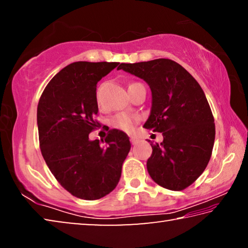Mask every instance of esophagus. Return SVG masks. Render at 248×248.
Masks as SVG:
<instances>
[{"label":"esophagus","instance_id":"34e87169","mask_svg":"<svg viewBox=\"0 0 248 248\" xmlns=\"http://www.w3.org/2000/svg\"><path fill=\"white\" fill-rule=\"evenodd\" d=\"M130 141H131V143L134 145V144H137L138 142H139V139H137V138H134V137H131V138H130Z\"/></svg>","mask_w":248,"mask_h":248}]
</instances>
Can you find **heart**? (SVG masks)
<instances>
[{
	"instance_id": "b5f03b06",
	"label": "heart",
	"mask_w": 248,
	"mask_h": 248,
	"mask_svg": "<svg viewBox=\"0 0 248 248\" xmlns=\"http://www.w3.org/2000/svg\"><path fill=\"white\" fill-rule=\"evenodd\" d=\"M110 123L112 127L116 129L123 130L125 132H131L134 128V124L138 123V117L134 115L119 114L116 115Z\"/></svg>"
}]
</instances>
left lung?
I'll return each mask as SVG.
<instances>
[{"label": "left lung", "mask_w": 248, "mask_h": 248, "mask_svg": "<svg viewBox=\"0 0 248 248\" xmlns=\"http://www.w3.org/2000/svg\"><path fill=\"white\" fill-rule=\"evenodd\" d=\"M118 69L150 86L152 106L143 127L163 134L161 143L151 144V178L166 189H185L203 173L215 144V119L202 89L170 59L121 63Z\"/></svg>", "instance_id": "obj_1"}]
</instances>
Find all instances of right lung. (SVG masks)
<instances>
[{
    "instance_id": "right-lung-1",
    "label": "right lung",
    "mask_w": 248,
    "mask_h": 248,
    "mask_svg": "<svg viewBox=\"0 0 248 248\" xmlns=\"http://www.w3.org/2000/svg\"><path fill=\"white\" fill-rule=\"evenodd\" d=\"M118 65L73 62L54 75L39 99L41 153L61 186L79 199H100L114 190L131 148L129 137L118 129L108 132L105 148L99 140L89 138L98 124L94 120L98 112L97 82Z\"/></svg>"
}]
</instances>
